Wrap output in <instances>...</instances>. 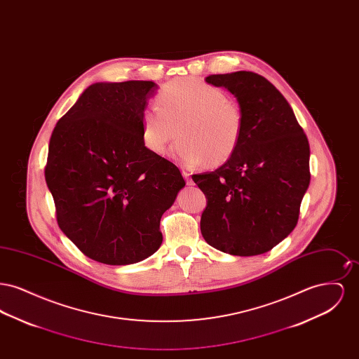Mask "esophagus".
Masks as SVG:
<instances>
[{
    "label": "esophagus",
    "mask_w": 359,
    "mask_h": 359,
    "mask_svg": "<svg viewBox=\"0 0 359 359\" xmlns=\"http://www.w3.org/2000/svg\"><path fill=\"white\" fill-rule=\"evenodd\" d=\"M182 173H183V176H184V179H186V182H187L188 186H192V184H194V182H192L191 176H189V172L186 171V170H183Z\"/></svg>",
    "instance_id": "esophagus-1"
}]
</instances>
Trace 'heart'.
Instances as JSON below:
<instances>
[{
  "label": "heart",
  "instance_id": "heart-1",
  "mask_svg": "<svg viewBox=\"0 0 359 359\" xmlns=\"http://www.w3.org/2000/svg\"><path fill=\"white\" fill-rule=\"evenodd\" d=\"M157 103L160 109H145L141 116L142 141L154 154H163L179 129L183 138L171 154L188 167L221 165L238 149L242 113L222 90L196 78H182L160 90Z\"/></svg>",
  "mask_w": 359,
  "mask_h": 359
}]
</instances>
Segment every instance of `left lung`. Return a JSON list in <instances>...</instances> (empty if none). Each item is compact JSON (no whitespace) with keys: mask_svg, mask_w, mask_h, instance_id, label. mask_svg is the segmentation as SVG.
<instances>
[{"mask_svg":"<svg viewBox=\"0 0 359 359\" xmlns=\"http://www.w3.org/2000/svg\"><path fill=\"white\" fill-rule=\"evenodd\" d=\"M205 82L237 98L243 133L222 167L192 175L207 199L202 236L231 256L266 253L299 219L311 179L307 136L283 94L256 72L210 75Z\"/></svg>","mask_w":359,"mask_h":359,"instance_id":"left-lung-1","label":"left lung"}]
</instances>
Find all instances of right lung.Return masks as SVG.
<instances>
[{
  "label": "right lung",
  "mask_w": 359,
  "mask_h": 359,
  "mask_svg": "<svg viewBox=\"0 0 359 359\" xmlns=\"http://www.w3.org/2000/svg\"><path fill=\"white\" fill-rule=\"evenodd\" d=\"M151 81L88 86L52 132L46 182L60 230L85 256L136 264L160 248V219L186 182L149 151L141 116Z\"/></svg>",
  "instance_id": "1"
}]
</instances>
